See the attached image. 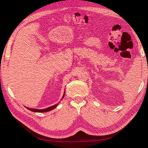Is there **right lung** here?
<instances>
[{"label": "right lung", "instance_id": "1", "mask_svg": "<svg viewBox=\"0 0 148 148\" xmlns=\"http://www.w3.org/2000/svg\"><path fill=\"white\" fill-rule=\"evenodd\" d=\"M64 95H65V92H64V96L63 97H62V98H64ZM58 106V104H56V105H53L51 107H47V108L46 109H41V110H38V109H30V108H28V107H26L28 110H31V111H33V112H48V111H50L52 109H53L55 108V107H56L57 106Z\"/></svg>", "mask_w": 148, "mask_h": 148}]
</instances>
